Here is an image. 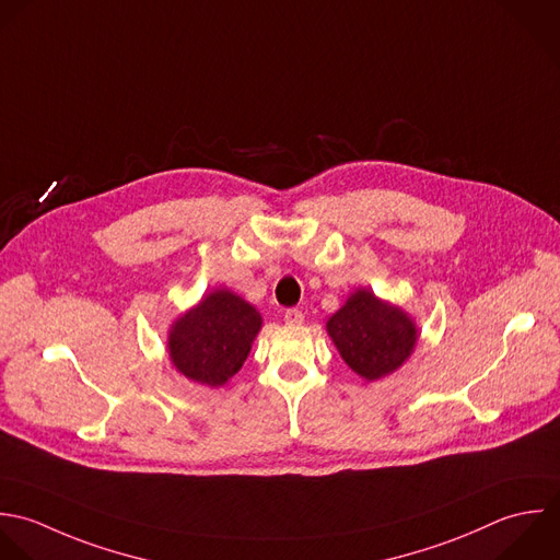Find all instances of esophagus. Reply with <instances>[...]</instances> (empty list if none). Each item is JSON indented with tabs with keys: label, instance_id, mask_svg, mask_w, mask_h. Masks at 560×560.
<instances>
[{
	"label": "esophagus",
	"instance_id": "esophagus-1",
	"mask_svg": "<svg viewBox=\"0 0 560 560\" xmlns=\"http://www.w3.org/2000/svg\"><path fill=\"white\" fill-rule=\"evenodd\" d=\"M283 318H285V323L288 325H303V312L301 310H296V307H292V310H285V314H283Z\"/></svg>",
	"mask_w": 560,
	"mask_h": 560
}]
</instances>
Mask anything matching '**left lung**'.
Wrapping results in <instances>:
<instances>
[{"label": "left lung", "mask_w": 560, "mask_h": 560, "mask_svg": "<svg viewBox=\"0 0 560 560\" xmlns=\"http://www.w3.org/2000/svg\"><path fill=\"white\" fill-rule=\"evenodd\" d=\"M327 334L342 360L369 382L395 373L419 340L415 320L366 288L355 290L327 320Z\"/></svg>", "instance_id": "1"}]
</instances>
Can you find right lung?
Here are the masks:
<instances>
[{"label":"right lung","mask_w":560,"mask_h":560,"mask_svg":"<svg viewBox=\"0 0 560 560\" xmlns=\"http://www.w3.org/2000/svg\"><path fill=\"white\" fill-rule=\"evenodd\" d=\"M259 329L261 316L250 303L231 290H213L172 325L170 360L191 382L224 386L242 369Z\"/></svg>","instance_id":"obj_1"}]
</instances>
